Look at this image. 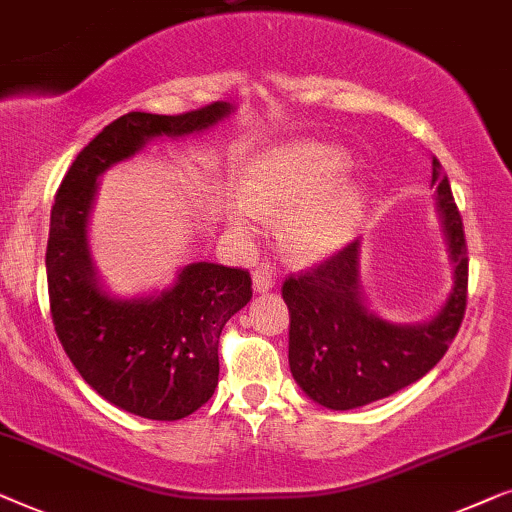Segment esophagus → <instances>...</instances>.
I'll use <instances>...</instances> for the list:
<instances>
[{
  "instance_id": "1",
  "label": "esophagus",
  "mask_w": 512,
  "mask_h": 512,
  "mask_svg": "<svg viewBox=\"0 0 512 512\" xmlns=\"http://www.w3.org/2000/svg\"><path fill=\"white\" fill-rule=\"evenodd\" d=\"M273 285H276V276H273V273H271L269 269H257V271L253 273V287H255V292L264 294V292H269Z\"/></svg>"
}]
</instances>
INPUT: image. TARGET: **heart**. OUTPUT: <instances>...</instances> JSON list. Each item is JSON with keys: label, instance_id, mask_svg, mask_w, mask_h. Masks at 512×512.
<instances>
[{"label": "heart", "instance_id": "heart-1", "mask_svg": "<svg viewBox=\"0 0 512 512\" xmlns=\"http://www.w3.org/2000/svg\"><path fill=\"white\" fill-rule=\"evenodd\" d=\"M350 167L348 150L325 141L266 148L248 169V201L232 213L236 236L248 239L264 211H287L283 236L299 257L325 255L350 239L362 220V190L336 183Z\"/></svg>", "mask_w": 512, "mask_h": 512}]
</instances>
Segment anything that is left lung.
Instances as JSON below:
<instances>
[{
	"label": "left lung",
	"mask_w": 512,
	"mask_h": 512,
	"mask_svg": "<svg viewBox=\"0 0 512 512\" xmlns=\"http://www.w3.org/2000/svg\"><path fill=\"white\" fill-rule=\"evenodd\" d=\"M431 185L455 262V287L434 320L392 325L364 306L359 292V241L325 262L287 276L283 299L290 308V369L297 385L320 406L350 410L390 397L448 352L466 313L469 253L464 222L441 162L431 160Z\"/></svg>",
	"instance_id": "1"
}]
</instances>
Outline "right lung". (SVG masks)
<instances>
[{"label":"right lung","mask_w":512,"mask_h":512,"mask_svg":"<svg viewBox=\"0 0 512 512\" xmlns=\"http://www.w3.org/2000/svg\"><path fill=\"white\" fill-rule=\"evenodd\" d=\"M229 113L227 102H213L181 115H120L71 162L50 211L46 273L57 338L99 397L148 420H181L213 397L222 327L253 297V280L246 269L194 262L157 297H109L85 236L97 176L150 139L201 132Z\"/></svg>","instance_id":"right-lung-1"}]
</instances>
